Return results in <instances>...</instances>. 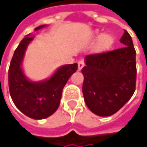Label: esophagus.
<instances>
[{"label": "esophagus", "instance_id": "1", "mask_svg": "<svg viewBox=\"0 0 147 147\" xmlns=\"http://www.w3.org/2000/svg\"><path fill=\"white\" fill-rule=\"evenodd\" d=\"M84 65H85V63H84V61H83L82 59V60H79V61H78V70L81 71V70L83 68Z\"/></svg>", "mask_w": 147, "mask_h": 147}]
</instances>
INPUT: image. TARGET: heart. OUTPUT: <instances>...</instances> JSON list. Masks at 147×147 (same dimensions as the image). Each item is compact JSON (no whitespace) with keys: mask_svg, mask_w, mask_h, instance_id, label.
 <instances>
[{"mask_svg":"<svg viewBox=\"0 0 147 147\" xmlns=\"http://www.w3.org/2000/svg\"><path fill=\"white\" fill-rule=\"evenodd\" d=\"M95 36L99 37L100 34L96 33ZM113 42H114V38L111 35L104 34L100 37V39L98 41V43L96 45V50L98 52H105V51L111 48V47L112 46Z\"/></svg>","mask_w":147,"mask_h":147,"instance_id":"heart-1","label":"heart"}]
</instances>
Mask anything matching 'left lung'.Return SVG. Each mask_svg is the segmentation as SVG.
Segmentation results:
<instances>
[{"instance_id": "1", "label": "left lung", "mask_w": 147, "mask_h": 147, "mask_svg": "<svg viewBox=\"0 0 147 147\" xmlns=\"http://www.w3.org/2000/svg\"><path fill=\"white\" fill-rule=\"evenodd\" d=\"M122 48L86 56L82 93L89 110L100 117L118 111L132 97L136 85V52L124 30Z\"/></svg>"}]
</instances>
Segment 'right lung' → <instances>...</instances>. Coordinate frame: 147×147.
Returning <instances> with one entry per match:
<instances>
[{"label": "right lung", "mask_w": 147, "mask_h": 147, "mask_svg": "<svg viewBox=\"0 0 147 147\" xmlns=\"http://www.w3.org/2000/svg\"><path fill=\"white\" fill-rule=\"evenodd\" d=\"M45 25L35 29L38 30ZM34 39L27 35L18 46L8 71V85L11 98L17 108L33 119H43L53 114L59 104L62 91L71 76L76 71L77 64L60 67L48 80L33 82L26 79L21 63L28 44Z\"/></svg>", "instance_id": "obj_1"}]
</instances>
